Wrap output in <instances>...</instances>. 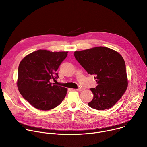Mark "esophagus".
<instances>
[{
    "mask_svg": "<svg viewBox=\"0 0 147 147\" xmlns=\"http://www.w3.org/2000/svg\"><path fill=\"white\" fill-rule=\"evenodd\" d=\"M76 90H77V91H82V90H83V88H78V89H76Z\"/></svg>",
    "mask_w": 147,
    "mask_h": 147,
    "instance_id": "34e87169",
    "label": "esophagus"
}]
</instances>
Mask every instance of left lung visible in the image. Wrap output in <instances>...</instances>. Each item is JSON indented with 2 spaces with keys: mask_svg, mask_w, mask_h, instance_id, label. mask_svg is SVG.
Wrapping results in <instances>:
<instances>
[{
  "mask_svg": "<svg viewBox=\"0 0 147 147\" xmlns=\"http://www.w3.org/2000/svg\"><path fill=\"white\" fill-rule=\"evenodd\" d=\"M74 56L88 74L95 76L98 86L90 89L94 98L88 105L97 110L114 106L128 86L125 61L121 55L111 48L96 47L75 51Z\"/></svg>",
  "mask_w": 147,
  "mask_h": 147,
  "instance_id": "obj_1",
  "label": "left lung"
}]
</instances>
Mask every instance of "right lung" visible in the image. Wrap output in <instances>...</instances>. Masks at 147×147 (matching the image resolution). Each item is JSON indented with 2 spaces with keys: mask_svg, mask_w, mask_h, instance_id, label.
<instances>
[{
  "mask_svg": "<svg viewBox=\"0 0 147 147\" xmlns=\"http://www.w3.org/2000/svg\"><path fill=\"white\" fill-rule=\"evenodd\" d=\"M67 53L39 49L20 61L17 86L21 95L33 107L48 111L58 106L65 98L67 89L54 85L50 80L59 77L56 71Z\"/></svg>",
  "mask_w": 147,
  "mask_h": 147,
  "instance_id": "add662e5",
  "label": "right lung"
}]
</instances>
